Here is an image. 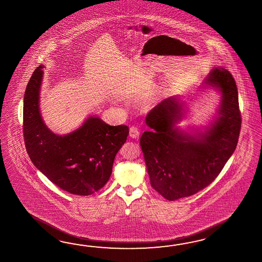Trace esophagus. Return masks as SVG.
I'll list each match as a JSON object with an SVG mask.
<instances>
[{
  "label": "esophagus",
  "mask_w": 262,
  "mask_h": 262,
  "mask_svg": "<svg viewBox=\"0 0 262 262\" xmlns=\"http://www.w3.org/2000/svg\"><path fill=\"white\" fill-rule=\"evenodd\" d=\"M139 134H140V132H139V128H137V127H132V128H129V136L132 138H134V139L138 138Z\"/></svg>",
  "instance_id": "obj_1"
}]
</instances>
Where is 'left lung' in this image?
I'll use <instances>...</instances> for the list:
<instances>
[{
	"label": "left lung",
	"mask_w": 262,
	"mask_h": 262,
	"mask_svg": "<svg viewBox=\"0 0 262 262\" xmlns=\"http://www.w3.org/2000/svg\"><path fill=\"white\" fill-rule=\"evenodd\" d=\"M221 94L217 115L203 129L187 132L176 125L185 117L183 101L170 96L147 115L141 148L150 185L168 201L191 196L217 178L236 149L242 127L236 81L229 71L215 67L201 88Z\"/></svg>",
	"instance_id": "left-lung-1"
}]
</instances>
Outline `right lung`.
<instances>
[{
    "label": "right lung",
    "instance_id": "add662e5",
    "mask_svg": "<svg viewBox=\"0 0 262 262\" xmlns=\"http://www.w3.org/2000/svg\"><path fill=\"white\" fill-rule=\"evenodd\" d=\"M43 65L33 73L24 99V137L33 164L53 184L74 195L88 196L102 188L113 171L115 155L127 140L125 125L110 126L91 115L70 134L59 135L45 125L39 111Z\"/></svg>",
    "mask_w": 262,
    "mask_h": 262
}]
</instances>
